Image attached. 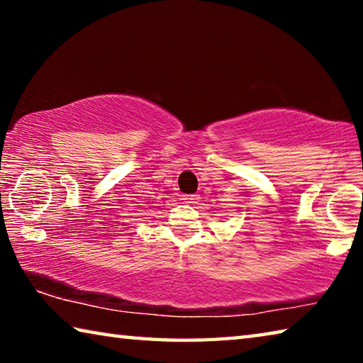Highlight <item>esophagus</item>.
<instances>
[{"label":"esophagus","instance_id":"obj_1","mask_svg":"<svg viewBox=\"0 0 363 363\" xmlns=\"http://www.w3.org/2000/svg\"><path fill=\"white\" fill-rule=\"evenodd\" d=\"M182 200L186 201V203H196V201H199V196H196V195H184Z\"/></svg>","mask_w":363,"mask_h":363}]
</instances>
